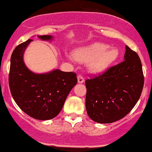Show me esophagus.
Listing matches in <instances>:
<instances>
[{
	"mask_svg": "<svg viewBox=\"0 0 152 152\" xmlns=\"http://www.w3.org/2000/svg\"><path fill=\"white\" fill-rule=\"evenodd\" d=\"M77 80H78V83L81 84V83H84V77L82 75H78L77 76Z\"/></svg>",
	"mask_w": 152,
	"mask_h": 152,
	"instance_id": "esophagus-1",
	"label": "esophagus"
}]
</instances>
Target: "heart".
<instances>
[{"mask_svg": "<svg viewBox=\"0 0 152 152\" xmlns=\"http://www.w3.org/2000/svg\"><path fill=\"white\" fill-rule=\"evenodd\" d=\"M118 54L115 48H108L104 43H95L75 51L74 57L80 62H88L92 71L102 72L117 58Z\"/></svg>", "mask_w": 152, "mask_h": 152, "instance_id": "1", "label": "heart"}]
</instances>
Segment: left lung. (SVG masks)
I'll return each mask as SVG.
<instances>
[{
    "label": "left lung",
    "mask_w": 152,
    "mask_h": 152,
    "mask_svg": "<svg viewBox=\"0 0 152 152\" xmlns=\"http://www.w3.org/2000/svg\"><path fill=\"white\" fill-rule=\"evenodd\" d=\"M143 84L140 56L126 46L124 61L85 80V106L88 116L100 124L121 120L135 107Z\"/></svg>",
    "instance_id": "8db88e82"
}]
</instances>
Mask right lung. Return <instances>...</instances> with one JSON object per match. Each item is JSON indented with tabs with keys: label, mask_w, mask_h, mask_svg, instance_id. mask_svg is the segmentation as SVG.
Here are the masks:
<instances>
[{
	"label": "right lung",
	"mask_w": 152,
	"mask_h": 152,
	"mask_svg": "<svg viewBox=\"0 0 152 152\" xmlns=\"http://www.w3.org/2000/svg\"><path fill=\"white\" fill-rule=\"evenodd\" d=\"M39 37L51 40L52 36ZM32 40L20 44L12 52L9 88L23 112L36 120H51L61 112L68 93L77 83L76 73L56 69L46 74H36L28 70L23 61V53Z\"/></svg>",
	"instance_id": "1"
}]
</instances>
